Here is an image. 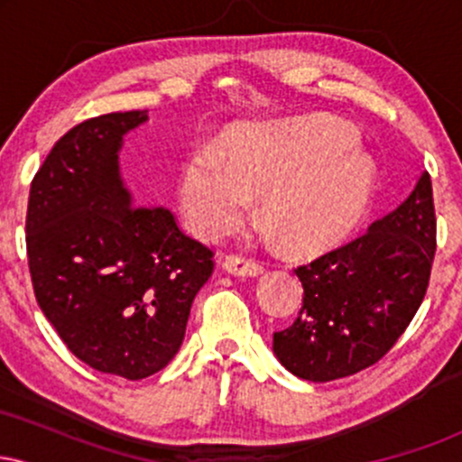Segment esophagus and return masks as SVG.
<instances>
[{"instance_id":"esophagus-1","label":"esophagus","mask_w":462,"mask_h":462,"mask_svg":"<svg viewBox=\"0 0 462 462\" xmlns=\"http://www.w3.org/2000/svg\"><path fill=\"white\" fill-rule=\"evenodd\" d=\"M224 269H226L227 273L249 275V278H254V275H261L263 273V264H258L256 261H252V258L235 256V254H230V256L224 258Z\"/></svg>"}]
</instances>
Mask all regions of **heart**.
Masks as SVG:
<instances>
[{"label":"heart","instance_id":"1","mask_svg":"<svg viewBox=\"0 0 462 462\" xmlns=\"http://www.w3.org/2000/svg\"><path fill=\"white\" fill-rule=\"evenodd\" d=\"M356 128L334 116L238 125L221 141L219 162L193 153L180 178L187 224L217 238L243 224L247 198L298 256H312L363 224L378 190L374 158L360 150Z\"/></svg>","mask_w":462,"mask_h":462}]
</instances>
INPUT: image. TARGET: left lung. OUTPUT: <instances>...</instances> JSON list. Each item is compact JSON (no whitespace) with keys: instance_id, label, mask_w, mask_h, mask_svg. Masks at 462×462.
<instances>
[{"instance_id":"1","label":"left lung","mask_w":462,"mask_h":462,"mask_svg":"<svg viewBox=\"0 0 462 462\" xmlns=\"http://www.w3.org/2000/svg\"><path fill=\"white\" fill-rule=\"evenodd\" d=\"M437 249L432 182L415 189L363 236L295 269L300 317L273 332V354L293 375L330 383L371 367L412 321Z\"/></svg>"}]
</instances>
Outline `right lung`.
<instances>
[{"instance_id":"add662e5","label":"right lung","mask_w":462,"mask_h":462,"mask_svg":"<svg viewBox=\"0 0 462 462\" xmlns=\"http://www.w3.org/2000/svg\"><path fill=\"white\" fill-rule=\"evenodd\" d=\"M147 110L82 121L56 141L30 187L25 245L36 301L76 356L143 380L167 367L213 249L162 206L132 201L119 173L124 136Z\"/></svg>"}]
</instances>
